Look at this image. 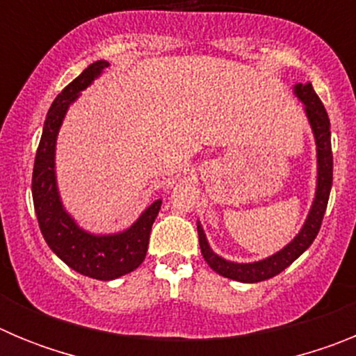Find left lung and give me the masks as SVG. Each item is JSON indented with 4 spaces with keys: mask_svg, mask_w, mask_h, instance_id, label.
Here are the masks:
<instances>
[{
    "mask_svg": "<svg viewBox=\"0 0 356 356\" xmlns=\"http://www.w3.org/2000/svg\"><path fill=\"white\" fill-rule=\"evenodd\" d=\"M294 94L305 105V114H307L308 124L312 128L314 139H316V151H317V185H316V196H314L312 207L308 212L307 219H305L303 226L298 232L294 238L289 242L287 246H284L275 254L267 257V259L259 260V262H248L238 264L226 260L213 253L210 248L209 241H207L205 229L197 222V235H200V248L203 259L207 260L213 271L219 273L221 276L235 282H242V284H257V282H264L273 276L280 275V273L287 269L292 262H294L300 254L310 248L314 238L317 237L325 217L326 205H328L330 191H332V180H333V155H332V134H330V119L326 114L325 105L321 103L319 96L314 90L312 83H296Z\"/></svg>",
    "mask_w": 356,
    "mask_h": 356,
    "instance_id": "1",
    "label": "left lung"
}]
</instances>
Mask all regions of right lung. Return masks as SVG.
Masks as SVG:
<instances>
[{
	"instance_id": "1",
	"label": "right lung",
	"mask_w": 356,
	"mask_h": 356,
	"mask_svg": "<svg viewBox=\"0 0 356 356\" xmlns=\"http://www.w3.org/2000/svg\"><path fill=\"white\" fill-rule=\"evenodd\" d=\"M108 65L106 60L94 62L55 97L44 121L31 178L37 221L49 250L80 275L105 282L128 275L143 264L149 244L151 226L162 207V200L153 201L130 228L105 235L83 229L64 209L56 185V137L69 106Z\"/></svg>"
}]
</instances>
